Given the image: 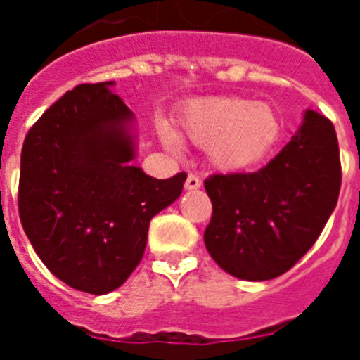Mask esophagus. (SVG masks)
Masks as SVG:
<instances>
[{"instance_id": "esophagus-1", "label": "esophagus", "mask_w": 360, "mask_h": 360, "mask_svg": "<svg viewBox=\"0 0 360 360\" xmlns=\"http://www.w3.org/2000/svg\"><path fill=\"white\" fill-rule=\"evenodd\" d=\"M202 182H200V178L196 174H187V180H186V189L187 191H196L200 189Z\"/></svg>"}]
</instances>
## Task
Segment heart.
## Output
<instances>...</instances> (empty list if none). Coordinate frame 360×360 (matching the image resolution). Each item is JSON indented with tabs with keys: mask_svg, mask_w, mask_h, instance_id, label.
<instances>
[{
	"mask_svg": "<svg viewBox=\"0 0 360 360\" xmlns=\"http://www.w3.org/2000/svg\"><path fill=\"white\" fill-rule=\"evenodd\" d=\"M176 133L158 122L162 144L176 151L180 139L205 146L212 167L238 173L265 158L279 136V120L266 103L241 97H209L186 104L176 120Z\"/></svg>",
	"mask_w": 360,
	"mask_h": 360,
	"instance_id": "1",
	"label": "heart"
}]
</instances>
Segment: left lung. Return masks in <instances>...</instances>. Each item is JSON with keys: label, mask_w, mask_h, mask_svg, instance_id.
<instances>
[{"label": "left lung", "mask_w": 360, "mask_h": 360, "mask_svg": "<svg viewBox=\"0 0 360 360\" xmlns=\"http://www.w3.org/2000/svg\"><path fill=\"white\" fill-rule=\"evenodd\" d=\"M205 249L218 266L245 281L285 274L316 243L341 189L333 124L317 111L292 141L256 173L212 174Z\"/></svg>", "instance_id": "left-lung-1"}]
</instances>
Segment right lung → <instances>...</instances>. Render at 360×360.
<instances>
[{
	"label": "right lung",
	"mask_w": 360,
	"mask_h": 360,
	"mask_svg": "<svg viewBox=\"0 0 360 360\" xmlns=\"http://www.w3.org/2000/svg\"><path fill=\"white\" fill-rule=\"evenodd\" d=\"M115 82L79 84L25 139L19 218L46 269L68 287L103 295L144 256L149 221L182 195L187 174L158 180L131 164L135 115Z\"/></svg>",
	"instance_id": "obj_1"
}]
</instances>
